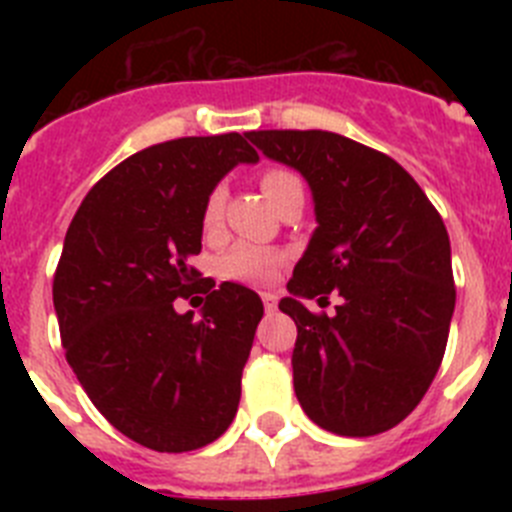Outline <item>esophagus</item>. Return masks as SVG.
<instances>
[{"mask_svg": "<svg viewBox=\"0 0 512 512\" xmlns=\"http://www.w3.org/2000/svg\"><path fill=\"white\" fill-rule=\"evenodd\" d=\"M261 302H264L266 312L277 310V295L274 292H261Z\"/></svg>", "mask_w": 512, "mask_h": 512, "instance_id": "esophagus-1", "label": "esophagus"}]
</instances>
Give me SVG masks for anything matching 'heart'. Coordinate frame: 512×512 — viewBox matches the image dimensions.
<instances>
[{
  "mask_svg": "<svg viewBox=\"0 0 512 512\" xmlns=\"http://www.w3.org/2000/svg\"><path fill=\"white\" fill-rule=\"evenodd\" d=\"M259 184L264 189V194L269 197L271 205H277L284 194L292 192V189H302L300 179H297L295 171L284 169V166H269V169L261 171ZM225 192L223 184H215L207 194L205 205H202V228L212 230L217 228L220 217L225 210ZM287 261V253L279 251V248H266V246H253V243H238L230 251H225L220 256V274L225 279H233V282H246V284H266L277 277L279 266Z\"/></svg>",
  "mask_w": 512,
  "mask_h": 512,
  "instance_id": "b5f03b06",
  "label": "heart"
}]
</instances>
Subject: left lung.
Returning a JSON list of instances; mask_svg holds the SVG:
<instances>
[{
    "label": "left lung",
    "instance_id": "8db88e82",
    "mask_svg": "<svg viewBox=\"0 0 512 512\" xmlns=\"http://www.w3.org/2000/svg\"><path fill=\"white\" fill-rule=\"evenodd\" d=\"M253 146L295 166L318 230L279 310L297 325L292 372L302 410L338 436H377L408 418L443 361L456 287L446 225L387 153L328 130H251ZM310 313L302 299L327 304Z\"/></svg>",
    "mask_w": 512,
    "mask_h": 512
}]
</instances>
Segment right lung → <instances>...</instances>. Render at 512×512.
Returning <instances> with one entry per match:
<instances>
[{"instance_id": "1", "label": "right lung", "mask_w": 512, "mask_h": 512, "mask_svg": "<svg viewBox=\"0 0 512 512\" xmlns=\"http://www.w3.org/2000/svg\"><path fill=\"white\" fill-rule=\"evenodd\" d=\"M259 153L243 135L174 138L133 153L89 189L53 274L66 361L122 436L166 454L228 431L264 315L243 284L205 282L202 205L235 164ZM206 295L203 318L176 296Z\"/></svg>"}]
</instances>
